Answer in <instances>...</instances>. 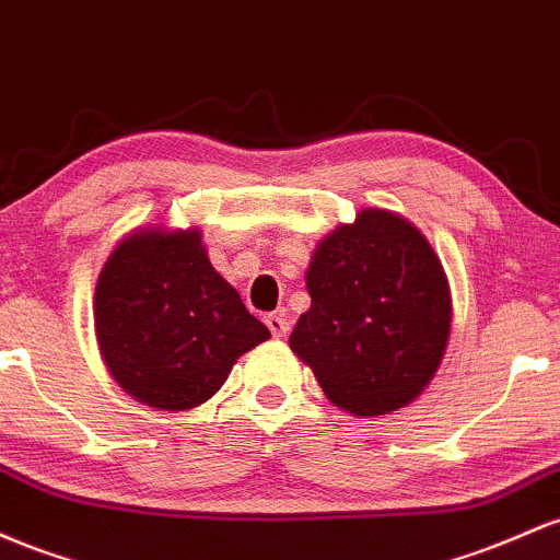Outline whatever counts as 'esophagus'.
<instances>
[{"label": "esophagus", "instance_id": "1", "mask_svg": "<svg viewBox=\"0 0 560 560\" xmlns=\"http://www.w3.org/2000/svg\"><path fill=\"white\" fill-rule=\"evenodd\" d=\"M264 323H267V328H269V332H272L275 338H285L288 336V330H291V323H288L285 317H282V314H267V317H264Z\"/></svg>", "mask_w": 560, "mask_h": 560}]
</instances>
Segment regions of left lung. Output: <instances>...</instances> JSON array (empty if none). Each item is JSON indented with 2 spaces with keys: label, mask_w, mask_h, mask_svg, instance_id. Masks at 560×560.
<instances>
[{
  "label": "left lung",
  "mask_w": 560,
  "mask_h": 560,
  "mask_svg": "<svg viewBox=\"0 0 560 560\" xmlns=\"http://www.w3.org/2000/svg\"><path fill=\"white\" fill-rule=\"evenodd\" d=\"M312 306L291 332L332 405L378 418L423 394L444 360L452 296L436 250L388 209H362L314 248Z\"/></svg>",
  "instance_id": "obj_1"
}]
</instances>
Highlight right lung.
<instances>
[{
  "label": "right lung",
  "mask_w": 560,
  "mask_h": 560,
  "mask_svg": "<svg viewBox=\"0 0 560 560\" xmlns=\"http://www.w3.org/2000/svg\"><path fill=\"white\" fill-rule=\"evenodd\" d=\"M94 332L113 381L153 410L211 399L232 364L269 338L211 267L198 228L148 224L116 243L94 288Z\"/></svg>",
  "instance_id": "add662e5"
}]
</instances>
